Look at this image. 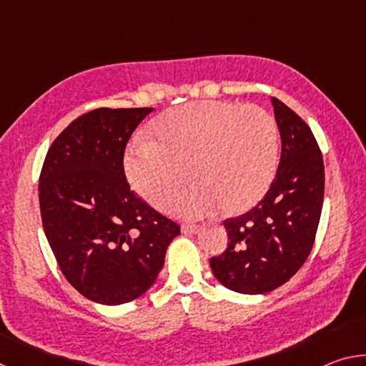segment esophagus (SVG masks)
<instances>
[{"label": "esophagus", "mask_w": 366, "mask_h": 366, "mask_svg": "<svg viewBox=\"0 0 366 366\" xmlns=\"http://www.w3.org/2000/svg\"><path fill=\"white\" fill-rule=\"evenodd\" d=\"M181 231L184 234H195V232L200 231V226H197V224H182L181 226Z\"/></svg>", "instance_id": "obj_1"}]
</instances>
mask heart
Instances as JSON below:
<instances>
[{
  "instance_id": "b5f03b06",
  "label": "heart",
  "mask_w": 366,
  "mask_h": 366,
  "mask_svg": "<svg viewBox=\"0 0 366 366\" xmlns=\"http://www.w3.org/2000/svg\"><path fill=\"white\" fill-rule=\"evenodd\" d=\"M152 140H134L126 172L134 190L164 208L189 181L197 182L172 209L202 216L239 214L262 200L276 176L277 124L257 104L203 100L172 108L152 126Z\"/></svg>"
}]
</instances>
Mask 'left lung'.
<instances>
[{
  "instance_id": "obj_1",
  "label": "left lung",
  "mask_w": 366,
  "mask_h": 366,
  "mask_svg": "<svg viewBox=\"0 0 366 366\" xmlns=\"http://www.w3.org/2000/svg\"><path fill=\"white\" fill-rule=\"evenodd\" d=\"M281 134L274 181L250 212L224 221L227 249L209 258L222 286L264 294L287 282L308 258L325 198L323 154L312 129L277 98H271Z\"/></svg>"
}]
</instances>
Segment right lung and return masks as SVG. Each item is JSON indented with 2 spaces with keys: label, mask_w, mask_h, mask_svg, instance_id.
I'll list each match as a JSON object with an SVG mask.
<instances>
[{
  "label": "right lung",
  "mask_w": 366,
  "mask_h": 366,
  "mask_svg": "<svg viewBox=\"0 0 366 366\" xmlns=\"http://www.w3.org/2000/svg\"><path fill=\"white\" fill-rule=\"evenodd\" d=\"M152 111H89L54 139L43 161L39 198L48 244L71 286L103 305L147 292L181 234L134 194L124 172L127 142Z\"/></svg>",
  "instance_id": "right-lung-1"
}]
</instances>
